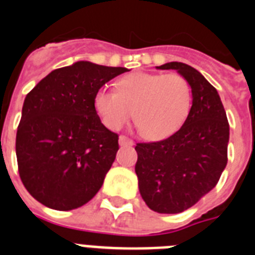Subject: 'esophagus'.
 <instances>
[{"label": "esophagus", "instance_id": "1", "mask_svg": "<svg viewBox=\"0 0 255 255\" xmlns=\"http://www.w3.org/2000/svg\"><path fill=\"white\" fill-rule=\"evenodd\" d=\"M119 145L121 146H132L133 145V141L128 138L127 136H121L119 137Z\"/></svg>", "mask_w": 255, "mask_h": 255}]
</instances>
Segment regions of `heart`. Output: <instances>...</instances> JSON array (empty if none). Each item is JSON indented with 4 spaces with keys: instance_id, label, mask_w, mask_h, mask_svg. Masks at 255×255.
Returning <instances> with one entry per match:
<instances>
[{
    "instance_id": "obj_1",
    "label": "heart",
    "mask_w": 255,
    "mask_h": 255,
    "mask_svg": "<svg viewBox=\"0 0 255 255\" xmlns=\"http://www.w3.org/2000/svg\"><path fill=\"white\" fill-rule=\"evenodd\" d=\"M95 110L110 129H121L132 113L145 138L163 140L180 129L190 114L192 95L189 82L176 73L140 72L117 82V92L101 88Z\"/></svg>"
}]
</instances>
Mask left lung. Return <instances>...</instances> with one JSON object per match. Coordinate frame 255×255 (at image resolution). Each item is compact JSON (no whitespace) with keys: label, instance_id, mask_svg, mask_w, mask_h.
I'll return each instance as SVG.
<instances>
[{"label":"left lung","instance_id":"1","mask_svg":"<svg viewBox=\"0 0 255 255\" xmlns=\"http://www.w3.org/2000/svg\"><path fill=\"white\" fill-rule=\"evenodd\" d=\"M189 82L192 106L182 127L165 140L137 143L138 190L158 213L189 209L216 187L227 164L230 126L216 88L192 66L167 63Z\"/></svg>","mask_w":255,"mask_h":255}]
</instances>
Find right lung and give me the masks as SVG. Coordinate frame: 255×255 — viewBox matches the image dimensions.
<instances>
[{"label": "right lung", "mask_w": 255, "mask_h": 255, "mask_svg": "<svg viewBox=\"0 0 255 255\" xmlns=\"http://www.w3.org/2000/svg\"><path fill=\"white\" fill-rule=\"evenodd\" d=\"M127 70L77 61L52 70L26 95L15 143L17 169L41 204L77 209L101 189L119 145L118 134L101 123L94 99Z\"/></svg>", "instance_id": "right-lung-1"}]
</instances>
